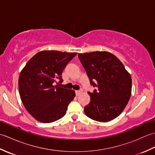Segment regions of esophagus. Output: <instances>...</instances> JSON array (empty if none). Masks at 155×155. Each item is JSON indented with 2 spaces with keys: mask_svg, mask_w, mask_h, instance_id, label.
Returning <instances> with one entry per match:
<instances>
[{
  "mask_svg": "<svg viewBox=\"0 0 155 155\" xmlns=\"http://www.w3.org/2000/svg\"><path fill=\"white\" fill-rule=\"evenodd\" d=\"M81 93H82V91L81 90H80V91H75V93H76V95H77V96H78V95H79Z\"/></svg>",
  "mask_w": 155,
  "mask_h": 155,
  "instance_id": "obj_1",
  "label": "esophagus"
}]
</instances>
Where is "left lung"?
Returning a JSON list of instances; mask_svg holds the SVG:
<instances>
[{
    "instance_id": "obj_1",
    "label": "left lung",
    "mask_w": 155,
    "mask_h": 155,
    "mask_svg": "<svg viewBox=\"0 0 155 155\" xmlns=\"http://www.w3.org/2000/svg\"><path fill=\"white\" fill-rule=\"evenodd\" d=\"M90 83L97 89L88 92L91 101L84 107L88 117L99 122L117 118L131 95L132 79L123 64L110 52L96 51L78 54Z\"/></svg>"
}]
</instances>
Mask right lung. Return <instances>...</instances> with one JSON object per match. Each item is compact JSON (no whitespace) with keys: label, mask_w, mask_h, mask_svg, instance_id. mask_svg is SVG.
I'll return each instance as SVG.
<instances>
[{"label":"right lung","mask_w":155,"mask_h":155,"mask_svg":"<svg viewBox=\"0 0 155 155\" xmlns=\"http://www.w3.org/2000/svg\"><path fill=\"white\" fill-rule=\"evenodd\" d=\"M77 54L41 51L21 71L18 78L20 97L26 109L36 120L49 123L64 116L75 92L53 83L57 79L62 83V71Z\"/></svg>","instance_id":"obj_1"}]
</instances>
